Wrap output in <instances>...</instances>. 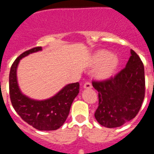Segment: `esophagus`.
<instances>
[{
  "label": "esophagus",
  "mask_w": 154,
  "mask_h": 154,
  "mask_svg": "<svg viewBox=\"0 0 154 154\" xmlns=\"http://www.w3.org/2000/svg\"><path fill=\"white\" fill-rule=\"evenodd\" d=\"M83 87L85 88V89H91V88L92 87V83H91L90 82H89V81L85 82V84H84V85H83Z\"/></svg>",
  "instance_id": "esophagus-1"
}]
</instances>
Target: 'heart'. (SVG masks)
<instances>
[{
	"mask_svg": "<svg viewBox=\"0 0 154 154\" xmlns=\"http://www.w3.org/2000/svg\"><path fill=\"white\" fill-rule=\"evenodd\" d=\"M92 63L98 65L96 74L100 78H107L112 75L117 69L119 58L114 54H109L106 50H99L93 55Z\"/></svg>",
	"mask_w": 154,
	"mask_h": 154,
	"instance_id": "b5f03b06",
	"label": "heart"
}]
</instances>
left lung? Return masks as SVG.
Returning <instances> with one entry per match:
<instances>
[{
	"label": "left lung",
	"instance_id": "8db88e82",
	"mask_svg": "<svg viewBox=\"0 0 154 154\" xmlns=\"http://www.w3.org/2000/svg\"><path fill=\"white\" fill-rule=\"evenodd\" d=\"M126 67L113 77L92 81L98 91V123L107 128L119 127L135 118L145 96L144 66L137 53L130 51Z\"/></svg>",
	"mask_w": 154,
	"mask_h": 154
}]
</instances>
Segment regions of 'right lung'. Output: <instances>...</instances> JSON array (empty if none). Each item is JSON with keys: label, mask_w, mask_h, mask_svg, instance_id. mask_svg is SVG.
<instances>
[{"label": "right lung", "mask_w": 154, "mask_h": 154, "mask_svg": "<svg viewBox=\"0 0 154 154\" xmlns=\"http://www.w3.org/2000/svg\"><path fill=\"white\" fill-rule=\"evenodd\" d=\"M40 50L42 47L25 51L13 62L9 74L10 99L17 113L30 126L38 130H55L67 119L72 103L79 92V83L69 84L55 96L44 101H35L24 96L17 85V65L20 59Z\"/></svg>", "instance_id": "right-lung-1"}]
</instances>
